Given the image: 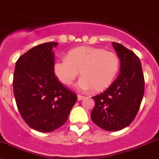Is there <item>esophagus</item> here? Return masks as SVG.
Returning a JSON list of instances; mask_svg holds the SVG:
<instances>
[{"instance_id":"1","label":"esophagus","mask_w":159,"mask_h":159,"mask_svg":"<svg viewBox=\"0 0 159 159\" xmlns=\"http://www.w3.org/2000/svg\"><path fill=\"white\" fill-rule=\"evenodd\" d=\"M84 98V96H81V95H78V101L83 100Z\"/></svg>"}]
</instances>
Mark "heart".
I'll return each mask as SVG.
<instances>
[{"instance_id":"b5f03b06","label":"heart","mask_w":159,"mask_h":159,"mask_svg":"<svg viewBox=\"0 0 159 159\" xmlns=\"http://www.w3.org/2000/svg\"><path fill=\"white\" fill-rule=\"evenodd\" d=\"M120 59L113 52L89 46L73 48L66 58L53 63V73L60 82L72 84L81 71V77L76 87L82 91L100 92L109 87L118 75Z\"/></svg>"}]
</instances>
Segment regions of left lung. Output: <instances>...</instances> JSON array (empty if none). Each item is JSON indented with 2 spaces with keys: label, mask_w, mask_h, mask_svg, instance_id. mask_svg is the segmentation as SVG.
I'll list each match as a JSON object with an SVG mask.
<instances>
[{
  "label": "left lung",
  "mask_w": 159,
  "mask_h": 159,
  "mask_svg": "<svg viewBox=\"0 0 159 159\" xmlns=\"http://www.w3.org/2000/svg\"><path fill=\"white\" fill-rule=\"evenodd\" d=\"M121 62L120 75L101 94L93 96V122L107 131H118L134 120L144 94V78L140 59L131 50L113 42Z\"/></svg>",
  "instance_id": "left-lung-1"
}]
</instances>
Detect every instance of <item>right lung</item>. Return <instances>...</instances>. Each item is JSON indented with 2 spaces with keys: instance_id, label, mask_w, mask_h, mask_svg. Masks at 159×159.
<instances>
[{
  "instance_id": "right-lung-1",
  "label": "right lung",
  "mask_w": 159,
  "mask_h": 159,
  "mask_svg": "<svg viewBox=\"0 0 159 159\" xmlns=\"http://www.w3.org/2000/svg\"><path fill=\"white\" fill-rule=\"evenodd\" d=\"M57 42L37 45L19 58L13 77L18 110L30 128L50 133L67 120L77 96L59 83L53 73V48Z\"/></svg>"
}]
</instances>
